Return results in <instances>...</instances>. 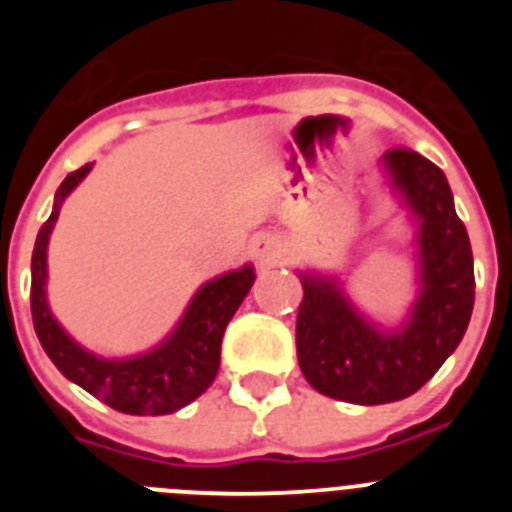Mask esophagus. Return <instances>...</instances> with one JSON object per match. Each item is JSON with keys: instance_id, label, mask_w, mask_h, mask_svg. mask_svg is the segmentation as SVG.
Listing matches in <instances>:
<instances>
[{"instance_id": "1", "label": "esophagus", "mask_w": 512, "mask_h": 512, "mask_svg": "<svg viewBox=\"0 0 512 512\" xmlns=\"http://www.w3.org/2000/svg\"><path fill=\"white\" fill-rule=\"evenodd\" d=\"M253 256L261 266H277L284 256V243L271 233L256 235L253 238Z\"/></svg>"}]
</instances>
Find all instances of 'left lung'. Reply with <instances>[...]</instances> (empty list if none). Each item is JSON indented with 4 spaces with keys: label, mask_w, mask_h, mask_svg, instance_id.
Returning a JSON list of instances; mask_svg holds the SVG:
<instances>
[{
    "label": "left lung",
    "mask_w": 512,
    "mask_h": 512,
    "mask_svg": "<svg viewBox=\"0 0 512 512\" xmlns=\"http://www.w3.org/2000/svg\"><path fill=\"white\" fill-rule=\"evenodd\" d=\"M384 169L418 220L420 295L397 330H379L336 279L302 274L297 361L307 382L333 400L384 405L418 392L467 333L474 259L443 171L410 148L384 153Z\"/></svg>",
    "instance_id": "left-lung-1"
}]
</instances>
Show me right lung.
<instances>
[{
  "mask_svg": "<svg viewBox=\"0 0 512 512\" xmlns=\"http://www.w3.org/2000/svg\"><path fill=\"white\" fill-rule=\"evenodd\" d=\"M92 164L71 171L61 182L53 202L51 217L45 220L33 248V284H30V310L40 346L58 372L81 390H87L104 405L128 415H166L184 408L215 382L220 366V343L243 297L248 295L253 266L228 271L223 277L202 284L192 297L184 318L164 343L130 359H102L81 348L58 325L45 300L48 279V238L58 220L63 200L76 184L89 174Z\"/></svg>",
  "mask_w": 512,
  "mask_h": 512,
  "instance_id": "obj_1",
  "label": "right lung"
}]
</instances>
